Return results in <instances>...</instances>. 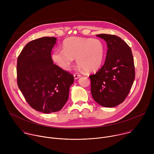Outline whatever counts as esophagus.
<instances>
[{
    "label": "esophagus",
    "instance_id": "obj_1",
    "mask_svg": "<svg viewBox=\"0 0 154 154\" xmlns=\"http://www.w3.org/2000/svg\"><path fill=\"white\" fill-rule=\"evenodd\" d=\"M81 77V75L80 74H74V77L75 79H78Z\"/></svg>",
    "mask_w": 154,
    "mask_h": 154
}]
</instances>
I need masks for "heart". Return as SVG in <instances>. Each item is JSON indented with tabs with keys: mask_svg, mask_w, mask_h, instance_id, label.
Listing matches in <instances>:
<instances>
[{
	"mask_svg": "<svg viewBox=\"0 0 154 154\" xmlns=\"http://www.w3.org/2000/svg\"><path fill=\"white\" fill-rule=\"evenodd\" d=\"M63 49H55L52 54L53 61L64 70H69L75 58L80 68L86 72L99 70L104 60L105 48L99 39L72 36L66 39Z\"/></svg>",
	"mask_w": 154,
	"mask_h": 154,
	"instance_id": "heart-1",
	"label": "heart"
}]
</instances>
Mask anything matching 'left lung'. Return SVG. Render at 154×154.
Segmentation results:
<instances>
[{
	"label": "left lung",
	"instance_id": "left-lung-1",
	"mask_svg": "<svg viewBox=\"0 0 154 154\" xmlns=\"http://www.w3.org/2000/svg\"><path fill=\"white\" fill-rule=\"evenodd\" d=\"M97 36L106 42L107 52L102 67L90 76L94 100L105 107L121 103L129 93L135 72L131 49L121 38L113 35Z\"/></svg>",
	"mask_w": 154,
	"mask_h": 154
}]
</instances>
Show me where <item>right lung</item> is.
Wrapping results in <instances>:
<instances>
[{
	"label": "right lung",
	"mask_w": 154,
	"mask_h": 154,
	"mask_svg": "<svg viewBox=\"0 0 154 154\" xmlns=\"http://www.w3.org/2000/svg\"><path fill=\"white\" fill-rule=\"evenodd\" d=\"M55 37H42L29 42L17 62L19 90L36 111L51 113L60 111L69 98L73 75L54 64L51 51Z\"/></svg>",
	"instance_id": "add662e5"
}]
</instances>
